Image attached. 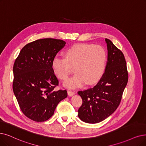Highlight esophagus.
Here are the masks:
<instances>
[{
	"label": "esophagus",
	"mask_w": 146,
	"mask_h": 146,
	"mask_svg": "<svg viewBox=\"0 0 146 146\" xmlns=\"http://www.w3.org/2000/svg\"><path fill=\"white\" fill-rule=\"evenodd\" d=\"M68 95L69 96H73L75 94V92L74 91H72V90H68Z\"/></svg>",
	"instance_id": "esophagus-1"
}]
</instances>
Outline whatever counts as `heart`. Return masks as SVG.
<instances>
[{
    "label": "heart",
    "mask_w": 146,
    "mask_h": 146,
    "mask_svg": "<svg viewBox=\"0 0 146 146\" xmlns=\"http://www.w3.org/2000/svg\"><path fill=\"white\" fill-rule=\"evenodd\" d=\"M107 62V53L100 45L77 44L68 48L65 57L56 56L52 60V68L57 77L65 81L72 71L76 72L68 80L66 86L69 88L83 86L86 82L92 84L102 75Z\"/></svg>",
    "instance_id": "heart-1"
}]
</instances>
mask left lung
<instances>
[{"mask_svg":"<svg viewBox=\"0 0 146 146\" xmlns=\"http://www.w3.org/2000/svg\"><path fill=\"white\" fill-rule=\"evenodd\" d=\"M108 57L105 72L97 84L78 91L83 104L79 118L88 123H97L112 114L120 103L128 81L126 62L123 53L106 38Z\"/></svg>","mask_w":146,"mask_h":146,"instance_id":"1","label":"left lung"}]
</instances>
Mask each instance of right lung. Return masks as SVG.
<instances>
[{
  "mask_svg": "<svg viewBox=\"0 0 146 146\" xmlns=\"http://www.w3.org/2000/svg\"><path fill=\"white\" fill-rule=\"evenodd\" d=\"M65 44L61 39H39L26 44L15 60L13 91L23 113L33 121L48 120L68 96L66 90H54L59 80L51 65Z\"/></svg>",
  "mask_w": 146,
  "mask_h": 146,
  "instance_id": "1",
  "label": "right lung"
}]
</instances>
